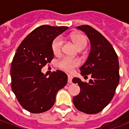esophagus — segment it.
Instances as JSON below:
<instances>
[{
    "label": "esophagus",
    "instance_id": "34e87169",
    "mask_svg": "<svg viewBox=\"0 0 129 129\" xmlns=\"http://www.w3.org/2000/svg\"><path fill=\"white\" fill-rule=\"evenodd\" d=\"M72 79H73V76L70 75H68V83L71 84L72 83Z\"/></svg>",
    "mask_w": 129,
    "mask_h": 129
}]
</instances>
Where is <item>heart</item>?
<instances>
[{
    "instance_id": "obj_1",
    "label": "heart",
    "mask_w": 129,
    "mask_h": 129,
    "mask_svg": "<svg viewBox=\"0 0 129 129\" xmlns=\"http://www.w3.org/2000/svg\"><path fill=\"white\" fill-rule=\"evenodd\" d=\"M71 39L79 50L84 49L87 45V39L81 34H74L71 35ZM63 44V39L61 37H56L52 43V50L54 55H59L61 53ZM79 65V61L77 59H73L68 56H64L58 61V66L65 71H72Z\"/></svg>"
}]
</instances>
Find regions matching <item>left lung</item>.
<instances>
[{
  "label": "left lung",
  "mask_w": 129,
  "mask_h": 129,
  "mask_svg": "<svg viewBox=\"0 0 129 129\" xmlns=\"http://www.w3.org/2000/svg\"><path fill=\"white\" fill-rule=\"evenodd\" d=\"M86 34L90 51L80 68L81 75H90L88 83L78 77L73 82L80 87V92L73 97V104L79 111L95 114L102 111L113 99L119 81V61L113 47L102 34L89 25L76 27Z\"/></svg>",
  "instance_id": "1"
}]
</instances>
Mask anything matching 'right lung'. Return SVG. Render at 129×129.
I'll list each match as a JSON object with an SVG mask.
<instances>
[{"mask_svg": "<svg viewBox=\"0 0 129 129\" xmlns=\"http://www.w3.org/2000/svg\"><path fill=\"white\" fill-rule=\"evenodd\" d=\"M68 27L42 25L21 42L11 66L12 89L23 108L32 113L50 109L59 90L66 85L68 76L61 70L46 77L41 68L54 58L53 40Z\"/></svg>", "mask_w": 129, "mask_h": 129, "instance_id": "obj_1", "label": "right lung"}]
</instances>
